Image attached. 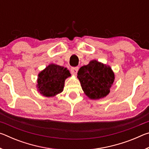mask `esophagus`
<instances>
[{
    "label": "esophagus",
    "mask_w": 149,
    "mask_h": 149,
    "mask_svg": "<svg viewBox=\"0 0 149 149\" xmlns=\"http://www.w3.org/2000/svg\"><path fill=\"white\" fill-rule=\"evenodd\" d=\"M79 70V67H75V68H71V72L72 74H74V75H76L77 73Z\"/></svg>",
    "instance_id": "esophagus-1"
}]
</instances>
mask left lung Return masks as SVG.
Here are the masks:
<instances>
[{"label":"left lung","instance_id":"left-lung-1","mask_svg":"<svg viewBox=\"0 0 149 149\" xmlns=\"http://www.w3.org/2000/svg\"><path fill=\"white\" fill-rule=\"evenodd\" d=\"M77 77L85 95L91 99H99L109 93L114 81V74L109 66L92 60L81 68Z\"/></svg>","mask_w":149,"mask_h":149}]
</instances>
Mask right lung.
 Masks as SVG:
<instances>
[{
    "label": "right lung",
    "instance_id": "add662e5",
    "mask_svg": "<svg viewBox=\"0 0 149 149\" xmlns=\"http://www.w3.org/2000/svg\"><path fill=\"white\" fill-rule=\"evenodd\" d=\"M71 75L65 68L50 64L39 74L37 87L39 91L45 97H53L61 93L65 79Z\"/></svg>",
    "mask_w": 149,
    "mask_h": 149
}]
</instances>
